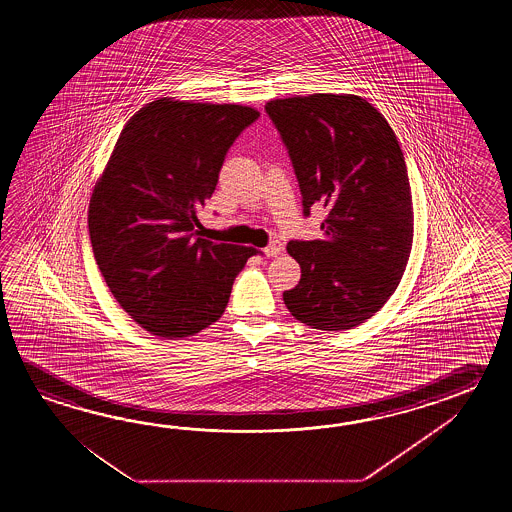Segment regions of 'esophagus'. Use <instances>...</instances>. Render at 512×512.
<instances>
[{
	"label": "esophagus",
	"mask_w": 512,
	"mask_h": 512,
	"mask_svg": "<svg viewBox=\"0 0 512 512\" xmlns=\"http://www.w3.org/2000/svg\"><path fill=\"white\" fill-rule=\"evenodd\" d=\"M283 251V245L278 240L271 241V245H267L263 252H265V256L267 258H276L280 252Z\"/></svg>",
	"instance_id": "1"
}]
</instances>
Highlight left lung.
<instances>
[{"instance_id": "1", "label": "left lung", "mask_w": 512, "mask_h": 512, "mask_svg": "<svg viewBox=\"0 0 512 512\" xmlns=\"http://www.w3.org/2000/svg\"><path fill=\"white\" fill-rule=\"evenodd\" d=\"M265 111L293 161L304 216L326 208L320 240L287 245L302 278L283 302L305 326H360L395 293L412 251L403 150L381 113L357 95L276 98Z\"/></svg>"}]
</instances>
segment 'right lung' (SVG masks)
Segmentation results:
<instances>
[{"label":"right lung","instance_id":"1","mask_svg":"<svg viewBox=\"0 0 512 512\" xmlns=\"http://www.w3.org/2000/svg\"><path fill=\"white\" fill-rule=\"evenodd\" d=\"M258 117L240 104L159 98L120 131L89 201V238L109 291L152 335L190 337L216 322L258 252L199 236L225 155Z\"/></svg>","mask_w":512,"mask_h":512}]
</instances>
